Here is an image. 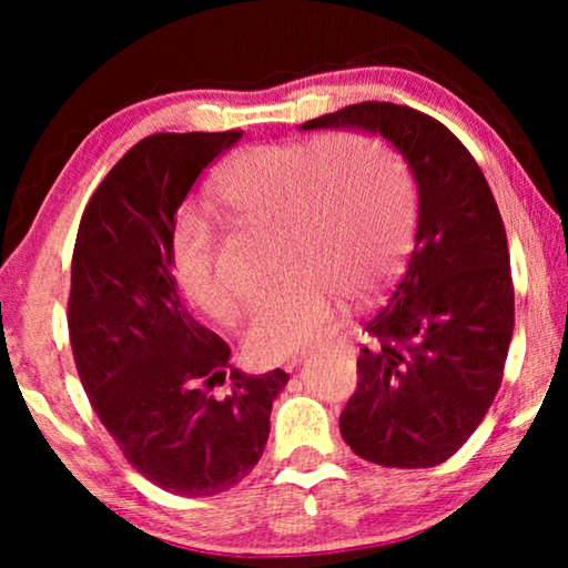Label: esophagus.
Listing matches in <instances>:
<instances>
[{
  "mask_svg": "<svg viewBox=\"0 0 568 568\" xmlns=\"http://www.w3.org/2000/svg\"><path fill=\"white\" fill-rule=\"evenodd\" d=\"M297 363H301V361H293L291 365H287V368H293V365H297Z\"/></svg>",
  "mask_w": 568,
  "mask_h": 568,
  "instance_id": "34e87169",
  "label": "esophagus"
}]
</instances>
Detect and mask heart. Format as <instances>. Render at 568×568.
Returning <instances> with one entry per match:
<instances>
[{"label": "heart", "instance_id": "obj_1", "mask_svg": "<svg viewBox=\"0 0 568 568\" xmlns=\"http://www.w3.org/2000/svg\"><path fill=\"white\" fill-rule=\"evenodd\" d=\"M207 195L230 220L277 227L285 283L250 307L243 331L245 351L257 363L293 358L328 341L343 321L341 295H376L400 271L416 233L406 165L363 134L245 148L215 170ZM170 271L200 313L233 318L237 297L220 271L207 217L178 220Z\"/></svg>", "mask_w": 568, "mask_h": 568}]
</instances>
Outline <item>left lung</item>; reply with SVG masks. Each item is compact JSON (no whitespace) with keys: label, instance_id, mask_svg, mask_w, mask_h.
I'll return each instance as SVG.
<instances>
[{"label":"left lung","instance_id":"8db88e82","mask_svg":"<svg viewBox=\"0 0 568 568\" xmlns=\"http://www.w3.org/2000/svg\"><path fill=\"white\" fill-rule=\"evenodd\" d=\"M301 130L381 134L413 172L416 247L388 305L365 323L376 343L361 348L341 434L371 464H444L491 408L514 335L511 265L494 192L454 132L403 104H348Z\"/></svg>","mask_w":568,"mask_h":568}]
</instances>
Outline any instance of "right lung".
<instances>
[{
	"label": "right lung",
	"instance_id": "add662e5",
	"mask_svg": "<svg viewBox=\"0 0 568 568\" xmlns=\"http://www.w3.org/2000/svg\"><path fill=\"white\" fill-rule=\"evenodd\" d=\"M243 138L160 132L138 142L84 207L72 255V355L84 393L124 458L187 498L223 494L261 460L287 373L247 376L227 343L182 305L170 237L182 200ZM227 385L225 399L214 396Z\"/></svg>",
	"mask_w": 568,
	"mask_h": 568
}]
</instances>
